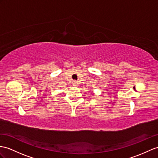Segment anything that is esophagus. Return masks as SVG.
I'll return each mask as SVG.
<instances>
[{
  "label": "esophagus",
  "instance_id": "34e87169",
  "mask_svg": "<svg viewBox=\"0 0 158 158\" xmlns=\"http://www.w3.org/2000/svg\"><path fill=\"white\" fill-rule=\"evenodd\" d=\"M72 84H73V86H77L78 82H77V81H76V80H74V81L72 82Z\"/></svg>",
  "mask_w": 158,
  "mask_h": 158
}]
</instances>
